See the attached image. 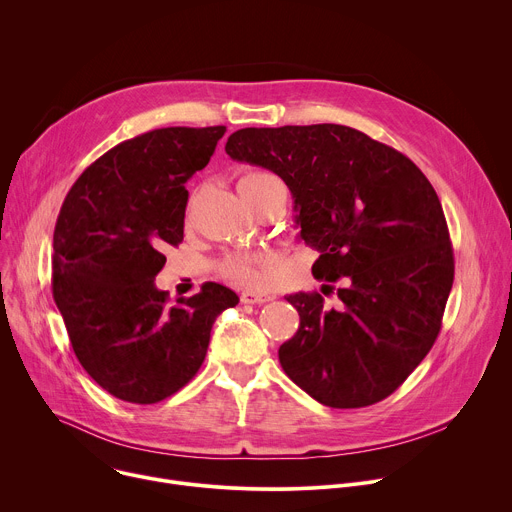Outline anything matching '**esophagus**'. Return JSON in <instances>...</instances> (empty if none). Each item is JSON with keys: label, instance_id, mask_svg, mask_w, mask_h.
<instances>
[{"label": "esophagus", "instance_id": "esophagus-1", "mask_svg": "<svg viewBox=\"0 0 512 512\" xmlns=\"http://www.w3.org/2000/svg\"><path fill=\"white\" fill-rule=\"evenodd\" d=\"M273 300V296L271 294H257V291H243L241 294V302L243 304H267V302H271Z\"/></svg>", "mask_w": 512, "mask_h": 512}]
</instances>
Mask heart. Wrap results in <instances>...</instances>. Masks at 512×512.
Segmentation results:
<instances>
[{
	"label": "heart",
	"instance_id": "obj_1",
	"mask_svg": "<svg viewBox=\"0 0 512 512\" xmlns=\"http://www.w3.org/2000/svg\"><path fill=\"white\" fill-rule=\"evenodd\" d=\"M279 184L277 178L265 170H247L239 178V192L243 196H251L267 186ZM273 257L269 253H245V255H229L218 265L221 275L239 287H257L263 285L269 277V265Z\"/></svg>",
	"mask_w": 512,
	"mask_h": 512
}]
</instances>
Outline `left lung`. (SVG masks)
I'll return each instance as SVG.
<instances>
[{
	"label": "left lung",
	"mask_w": 512,
	"mask_h": 512,
	"mask_svg": "<svg viewBox=\"0 0 512 512\" xmlns=\"http://www.w3.org/2000/svg\"><path fill=\"white\" fill-rule=\"evenodd\" d=\"M225 150L287 184L300 237L320 253L314 277L342 281L338 308L318 291L287 296L300 326L279 346L281 369L328 407L383 401L431 350L454 283L433 186L407 156L346 125L245 127Z\"/></svg>",
	"instance_id": "left-lung-1"
}]
</instances>
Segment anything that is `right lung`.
Wrapping results in <instances>:
<instances>
[{"mask_svg": "<svg viewBox=\"0 0 512 512\" xmlns=\"http://www.w3.org/2000/svg\"><path fill=\"white\" fill-rule=\"evenodd\" d=\"M225 125L164 127L121 141L68 190L54 227L52 296L72 350L113 397L152 405L202 367L216 316L239 304L204 283L170 302L154 283L184 239L188 190Z\"/></svg>", "mask_w": 512, "mask_h": 512, "instance_id": "add662e5", "label": "right lung"}]
</instances>
